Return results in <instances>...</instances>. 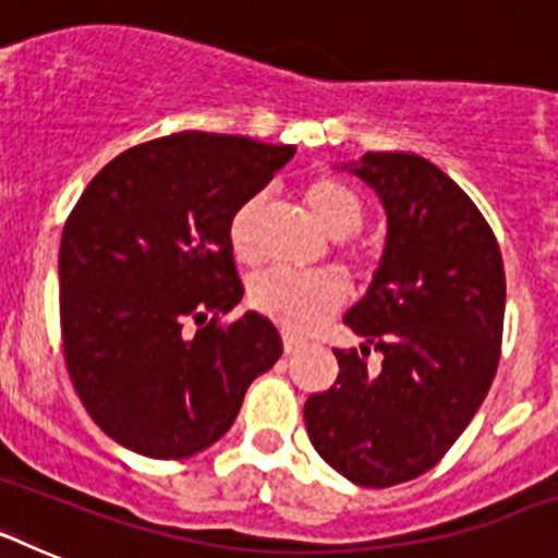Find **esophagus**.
<instances>
[{"label": "esophagus", "mask_w": 558, "mask_h": 558, "mask_svg": "<svg viewBox=\"0 0 558 558\" xmlns=\"http://www.w3.org/2000/svg\"><path fill=\"white\" fill-rule=\"evenodd\" d=\"M282 343H284V352L295 354V352H299V349L304 347V338H299V335H293V332H288V329H284V332H282Z\"/></svg>", "instance_id": "34e87169"}]
</instances>
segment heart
Instances as JSON below:
<instances>
[{"instance_id": "b5f03b06", "label": "heart", "mask_w": 558, "mask_h": 558, "mask_svg": "<svg viewBox=\"0 0 558 558\" xmlns=\"http://www.w3.org/2000/svg\"><path fill=\"white\" fill-rule=\"evenodd\" d=\"M304 204L313 211L329 236L347 245V236L357 234L366 220V206L347 181L322 175L304 186ZM265 195L254 192L231 211L229 245L240 263H256L259 248V218H263ZM347 299V288L332 270H293L270 268L254 276L251 282V304L276 324L288 329H310L327 313L340 307Z\"/></svg>"}]
</instances>
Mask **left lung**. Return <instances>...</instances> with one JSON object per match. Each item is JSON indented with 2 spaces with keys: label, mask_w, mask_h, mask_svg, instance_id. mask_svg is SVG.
I'll return each instance as SVG.
<instances>
[{
  "label": "left lung",
  "mask_w": 558,
  "mask_h": 558,
  "mask_svg": "<svg viewBox=\"0 0 558 558\" xmlns=\"http://www.w3.org/2000/svg\"><path fill=\"white\" fill-rule=\"evenodd\" d=\"M343 170L383 201L386 251L368 293L343 315L363 347L335 349L338 379L304 402V425L335 472L386 489L433 470L489 393L506 274L481 209L436 165L366 153ZM368 351L384 354L377 373Z\"/></svg>",
  "instance_id": "left-lung-1"
}]
</instances>
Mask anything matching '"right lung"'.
I'll return each mask as SVG.
<instances>
[{
  "label": "right lung",
  "instance_id": "right-lung-1",
  "mask_svg": "<svg viewBox=\"0 0 558 558\" xmlns=\"http://www.w3.org/2000/svg\"><path fill=\"white\" fill-rule=\"evenodd\" d=\"M293 145L184 131L97 172L58 251L66 372L117 445L175 461L234 425L248 386L282 354L243 299L229 218L293 159Z\"/></svg>",
  "mask_w": 558,
  "mask_h": 558
}]
</instances>
